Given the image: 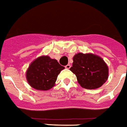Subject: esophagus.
Returning <instances> with one entry per match:
<instances>
[{"label":"esophagus","mask_w":127,"mask_h":127,"mask_svg":"<svg viewBox=\"0 0 127 127\" xmlns=\"http://www.w3.org/2000/svg\"><path fill=\"white\" fill-rule=\"evenodd\" d=\"M70 66H71V65H70V64H68L67 65L65 66V68H67V69H69V68H70Z\"/></svg>","instance_id":"esophagus-1"}]
</instances>
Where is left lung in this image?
I'll return each mask as SVG.
<instances>
[{
    "instance_id": "8db88e82",
    "label": "left lung",
    "mask_w": 127,
    "mask_h": 127,
    "mask_svg": "<svg viewBox=\"0 0 127 127\" xmlns=\"http://www.w3.org/2000/svg\"><path fill=\"white\" fill-rule=\"evenodd\" d=\"M70 70L76 75L79 85L87 89L100 87L109 76V68L105 62L92 53L76 54Z\"/></svg>"
}]
</instances>
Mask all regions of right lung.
<instances>
[{
	"instance_id": "add662e5",
	"label": "right lung",
	"mask_w": 127,
	"mask_h": 127,
	"mask_svg": "<svg viewBox=\"0 0 127 127\" xmlns=\"http://www.w3.org/2000/svg\"><path fill=\"white\" fill-rule=\"evenodd\" d=\"M64 68L56 59L41 56L32 62L28 68L27 82L35 89L48 91L55 86L57 76Z\"/></svg>"
}]
</instances>
